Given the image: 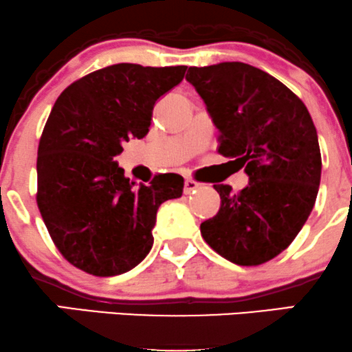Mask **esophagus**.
Masks as SVG:
<instances>
[{"mask_svg": "<svg viewBox=\"0 0 352 352\" xmlns=\"http://www.w3.org/2000/svg\"><path fill=\"white\" fill-rule=\"evenodd\" d=\"M199 187H200L199 182H195L193 179H187V180H185V185H184V192L190 193V192H193V190L199 188Z\"/></svg>", "mask_w": 352, "mask_h": 352, "instance_id": "1", "label": "esophagus"}]
</instances>
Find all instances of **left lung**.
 <instances>
[{
    "mask_svg": "<svg viewBox=\"0 0 352 352\" xmlns=\"http://www.w3.org/2000/svg\"><path fill=\"white\" fill-rule=\"evenodd\" d=\"M185 79L220 132L218 152L248 185H213L220 210L200 225L204 240L232 263L256 266L286 250L314 207L321 152L308 109L268 72L245 63L188 67Z\"/></svg>",
    "mask_w": 352,
    "mask_h": 352,
    "instance_id": "1",
    "label": "left lung"
}]
</instances>
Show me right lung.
I'll return each mask as SVG.
<instances>
[{
  "instance_id": "right-lung-1",
  "label": "right lung",
  "mask_w": 352,
  "mask_h": 352,
  "mask_svg": "<svg viewBox=\"0 0 352 352\" xmlns=\"http://www.w3.org/2000/svg\"><path fill=\"white\" fill-rule=\"evenodd\" d=\"M185 71L114 64L78 79L56 100L38 147L36 201L52 241L76 268L94 276L134 268L153 245L157 210L182 197L177 173L135 187L114 157L129 139L147 135L157 99Z\"/></svg>"
}]
</instances>
